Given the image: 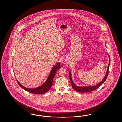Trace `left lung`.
<instances>
[{
	"instance_id": "1",
	"label": "left lung",
	"mask_w": 122,
	"mask_h": 122,
	"mask_svg": "<svg viewBox=\"0 0 122 122\" xmlns=\"http://www.w3.org/2000/svg\"><path fill=\"white\" fill-rule=\"evenodd\" d=\"M109 63L108 64V67H107V71L106 72V75L105 77L104 78L103 80L98 84H97L96 85H93L92 86H78L77 85H76L73 82V81L72 80L71 78V72L70 71H69V77L70 79L71 83L72 86V87L77 92H81V93H84V92H92L96 89L98 88L106 80L107 78L108 75V72H109V66H110V57L109 55Z\"/></svg>"
}]
</instances>
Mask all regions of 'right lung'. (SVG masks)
<instances>
[{
	"label": "right lung",
	"instance_id": "add662e5",
	"mask_svg": "<svg viewBox=\"0 0 122 122\" xmlns=\"http://www.w3.org/2000/svg\"><path fill=\"white\" fill-rule=\"evenodd\" d=\"M60 68H61V66H60V63H57L52 68L51 71L49 75L48 78L47 79L46 81H45L44 83L40 86L36 88H34V89L27 88L26 87H25L23 85H21L19 83V82L16 79V80L19 85L20 86V87H21L22 88L27 91H28V92H30L33 94H42L47 92L48 90L51 89L52 85L53 79L55 75L56 74V72Z\"/></svg>",
	"mask_w": 122,
	"mask_h": 122
}]
</instances>
